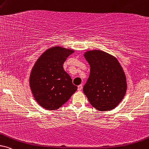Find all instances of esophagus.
<instances>
[{
    "mask_svg": "<svg viewBox=\"0 0 149 149\" xmlns=\"http://www.w3.org/2000/svg\"><path fill=\"white\" fill-rule=\"evenodd\" d=\"M82 88L83 85H79V86H78V91H81L82 90Z\"/></svg>",
    "mask_w": 149,
    "mask_h": 149,
    "instance_id": "34e87169",
    "label": "esophagus"
}]
</instances>
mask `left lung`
I'll return each instance as SVG.
<instances>
[{
	"mask_svg": "<svg viewBox=\"0 0 149 149\" xmlns=\"http://www.w3.org/2000/svg\"><path fill=\"white\" fill-rule=\"evenodd\" d=\"M84 57L90 65V76L83 89L84 94L96 109H114L127 91L123 68L115 57L100 50L87 51Z\"/></svg>",
	"mask_w": 149,
	"mask_h": 149,
	"instance_id": "1",
	"label": "left lung"
}]
</instances>
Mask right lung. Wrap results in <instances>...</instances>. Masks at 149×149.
I'll return each instance as SVG.
<instances>
[{"label": "right lung", "mask_w": 149, "mask_h": 149, "mask_svg": "<svg viewBox=\"0 0 149 149\" xmlns=\"http://www.w3.org/2000/svg\"><path fill=\"white\" fill-rule=\"evenodd\" d=\"M74 53L71 49L54 46L42 54L33 67L30 88L38 103L47 110L59 109L77 91L63 64Z\"/></svg>", "instance_id": "add662e5"}]
</instances>
